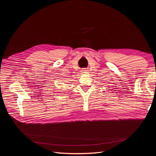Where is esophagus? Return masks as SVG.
<instances>
[{
	"mask_svg": "<svg viewBox=\"0 0 156 156\" xmlns=\"http://www.w3.org/2000/svg\"><path fill=\"white\" fill-rule=\"evenodd\" d=\"M88 70H83V73H86V72H87Z\"/></svg>",
	"mask_w": 156,
	"mask_h": 156,
	"instance_id": "obj_1",
	"label": "esophagus"
}]
</instances>
